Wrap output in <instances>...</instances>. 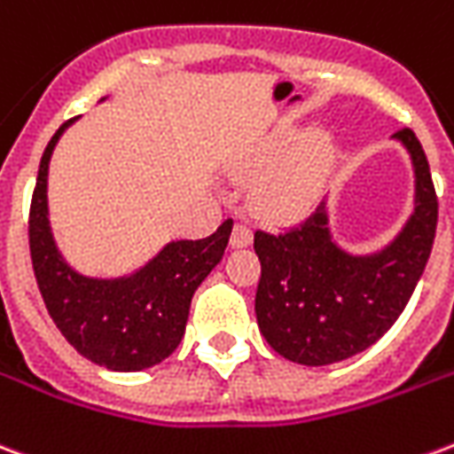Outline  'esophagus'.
I'll use <instances>...</instances> for the list:
<instances>
[{"label": "esophagus", "instance_id": "34e87169", "mask_svg": "<svg viewBox=\"0 0 454 454\" xmlns=\"http://www.w3.org/2000/svg\"><path fill=\"white\" fill-rule=\"evenodd\" d=\"M253 243V231L243 223H236L233 226V233H231V246L233 247H246Z\"/></svg>", "mask_w": 454, "mask_h": 454}]
</instances>
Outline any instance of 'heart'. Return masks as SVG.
I'll return each instance as SVG.
<instances>
[{
	"label": "heart",
	"instance_id": "obj_1",
	"mask_svg": "<svg viewBox=\"0 0 454 454\" xmlns=\"http://www.w3.org/2000/svg\"><path fill=\"white\" fill-rule=\"evenodd\" d=\"M282 143H275L257 155L247 172H257L266 168L270 161L273 165L265 175L257 179L253 189V204L260 216L270 221H292L304 214L306 208L314 204L318 189L324 184L325 172L331 165V143L324 133L311 130L304 133L279 155Z\"/></svg>",
	"mask_w": 454,
	"mask_h": 454
}]
</instances>
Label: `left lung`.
<instances>
[{
  "label": "left lung",
  "instance_id": "8db88e82",
  "mask_svg": "<svg viewBox=\"0 0 454 454\" xmlns=\"http://www.w3.org/2000/svg\"><path fill=\"white\" fill-rule=\"evenodd\" d=\"M394 138L413 160L416 208L380 255L355 257L335 246L324 201L279 233L255 231L257 325L286 360L321 367L367 350L394 325L419 285L435 240L438 197L416 133L401 129Z\"/></svg>",
  "mask_w": 454,
  "mask_h": 454
}]
</instances>
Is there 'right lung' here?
<instances>
[{"label":"right lung","instance_id":"obj_1","mask_svg":"<svg viewBox=\"0 0 454 454\" xmlns=\"http://www.w3.org/2000/svg\"><path fill=\"white\" fill-rule=\"evenodd\" d=\"M45 145L31 211L28 247L45 309L74 350L106 370L138 372L169 357L184 335L197 286L221 262L233 221L201 240L169 243L153 262L126 279H87L65 265L48 226L45 179L60 133Z\"/></svg>","mask_w":454,"mask_h":454}]
</instances>
